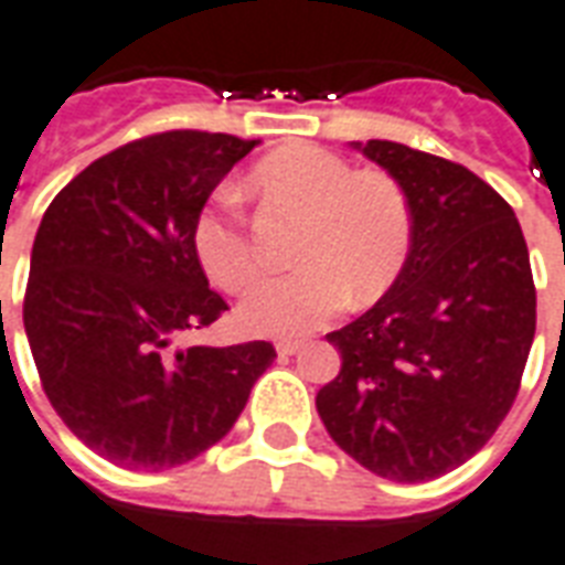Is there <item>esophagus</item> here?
<instances>
[{
    "mask_svg": "<svg viewBox=\"0 0 565 565\" xmlns=\"http://www.w3.org/2000/svg\"><path fill=\"white\" fill-rule=\"evenodd\" d=\"M301 347H305L301 340H278V343H275V352H278V355H296Z\"/></svg>",
    "mask_w": 565,
    "mask_h": 565,
    "instance_id": "1",
    "label": "esophagus"
}]
</instances>
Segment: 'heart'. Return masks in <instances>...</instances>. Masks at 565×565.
Masks as SVG:
<instances>
[{
	"label": "heart",
	"instance_id": "heart-1",
	"mask_svg": "<svg viewBox=\"0 0 565 565\" xmlns=\"http://www.w3.org/2000/svg\"><path fill=\"white\" fill-rule=\"evenodd\" d=\"M245 189L264 204L301 213L292 269L248 292L239 322L252 334L292 338L320 329L343 305H367L397 281L412 248V206L385 171H352L320 145H287L248 171ZM195 254L206 278L225 292H245L257 257L239 201L222 192L195 222Z\"/></svg>",
	"mask_w": 565,
	"mask_h": 565
}]
</instances>
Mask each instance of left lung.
I'll return each instance as SVG.
<instances>
[{"label":"left lung","mask_w":565,"mask_h":565,"mask_svg":"<svg viewBox=\"0 0 565 565\" xmlns=\"http://www.w3.org/2000/svg\"><path fill=\"white\" fill-rule=\"evenodd\" d=\"M397 180L412 248L397 281L350 326L326 334L340 373L317 412L367 471L424 483L471 459L519 394L536 331L522 225L489 183L397 141H350Z\"/></svg>","instance_id":"8db88e82"}]
</instances>
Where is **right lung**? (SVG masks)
Returning a JSON list of instances; mask_svg holds the SVG:
<instances>
[{"mask_svg":"<svg viewBox=\"0 0 565 565\" xmlns=\"http://www.w3.org/2000/svg\"><path fill=\"white\" fill-rule=\"evenodd\" d=\"M260 141L174 129L129 141L55 195L32 245L23 322L43 391L103 459L162 471L231 433L273 343L189 347L227 311L195 254L206 198Z\"/></svg>","mask_w":565,"mask_h":565,"instance_id":"add662e5","label":"right lung"}]
</instances>
